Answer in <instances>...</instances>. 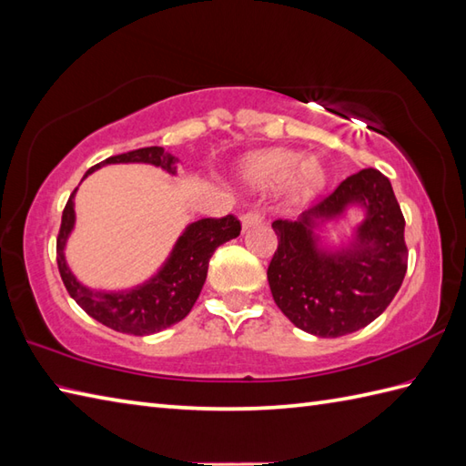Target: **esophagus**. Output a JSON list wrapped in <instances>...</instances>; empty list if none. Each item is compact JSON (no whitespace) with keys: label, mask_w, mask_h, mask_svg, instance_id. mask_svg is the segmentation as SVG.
I'll use <instances>...</instances> for the list:
<instances>
[{"label":"esophagus","mask_w":466,"mask_h":466,"mask_svg":"<svg viewBox=\"0 0 466 466\" xmlns=\"http://www.w3.org/2000/svg\"><path fill=\"white\" fill-rule=\"evenodd\" d=\"M262 222V212L260 210H248L242 216V226L244 228H252L258 226Z\"/></svg>","instance_id":"34e87169"}]
</instances>
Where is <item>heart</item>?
Segmentation results:
<instances>
[{"mask_svg":"<svg viewBox=\"0 0 466 466\" xmlns=\"http://www.w3.org/2000/svg\"><path fill=\"white\" fill-rule=\"evenodd\" d=\"M304 161L302 154L290 150H272L254 156L248 162V176L254 184L274 187L289 182L294 176V186L300 194L309 196L322 184V170L319 164Z\"/></svg>","mask_w":466,"mask_h":466,"instance_id":"b5f03b06","label":"heart"}]
</instances>
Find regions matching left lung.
Segmentation results:
<instances>
[{"label":"left lung","instance_id":"1","mask_svg":"<svg viewBox=\"0 0 466 466\" xmlns=\"http://www.w3.org/2000/svg\"><path fill=\"white\" fill-rule=\"evenodd\" d=\"M362 201L367 220L360 248L326 257L315 250L308 224L331 217L346 203ZM279 236L268 264L274 302L294 326L322 339L364 329L397 296L409 266L404 216L389 177L364 167L322 196L302 220H274Z\"/></svg>","mask_w":466,"mask_h":466}]
</instances>
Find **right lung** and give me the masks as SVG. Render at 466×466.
<instances>
[{
	"instance_id": "1",
	"label": "right lung",
	"mask_w": 466,
	"mask_h": 466,
	"mask_svg": "<svg viewBox=\"0 0 466 466\" xmlns=\"http://www.w3.org/2000/svg\"><path fill=\"white\" fill-rule=\"evenodd\" d=\"M117 162H146L176 174L177 157L167 154L162 146L140 147V150L106 157L104 162L90 167L86 176L104 164ZM74 194L76 190L69 196L64 208L62 226H59L56 242L59 276H62L66 290L80 304L82 310H86L97 322L107 326V329L124 334H154L186 319L194 302L198 300V296H200L208 274V262H210L214 250L224 242L236 238L242 230V224L234 214L222 218H202V220L186 228V232L176 244L170 260L166 262L156 279L130 292H92L74 279L64 258V244L76 220Z\"/></svg>"
}]
</instances>
